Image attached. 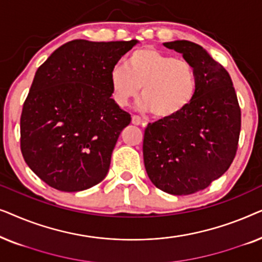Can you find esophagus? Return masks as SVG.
<instances>
[{"mask_svg":"<svg viewBox=\"0 0 262 262\" xmlns=\"http://www.w3.org/2000/svg\"><path fill=\"white\" fill-rule=\"evenodd\" d=\"M132 124L136 125V126H141V125H144L145 123L139 117L134 116V117H132Z\"/></svg>","mask_w":262,"mask_h":262,"instance_id":"1","label":"esophagus"}]
</instances>
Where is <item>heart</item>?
Masks as SVG:
<instances>
[{
	"instance_id": "heart-1",
	"label": "heart",
	"mask_w": 262,
	"mask_h": 262,
	"mask_svg": "<svg viewBox=\"0 0 262 262\" xmlns=\"http://www.w3.org/2000/svg\"><path fill=\"white\" fill-rule=\"evenodd\" d=\"M112 99L126 107L142 88V108L150 110L157 120H173L184 113L195 98L198 78L188 60L175 58L154 48L132 52L126 66L110 73Z\"/></svg>"
}]
</instances>
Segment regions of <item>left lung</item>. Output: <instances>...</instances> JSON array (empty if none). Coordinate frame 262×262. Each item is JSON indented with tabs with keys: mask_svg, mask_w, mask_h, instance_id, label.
I'll return each instance as SVG.
<instances>
[{
	"mask_svg": "<svg viewBox=\"0 0 262 262\" xmlns=\"http://www.w3.org/2000/svg\"><path fill=\"white\" fill-rule=\"evenodd\" d=\"M163 45L192 64L198 89L178 118L148 124L143 157L157 188L187 195L205 189L229 169L237 151L241 108L230 75L202 46L188 40Z\"/></svg>",
	"mask_w": 262,
	"mask_h": 262,
	"instance_id": "8db88e82",
	"label": "left lung"
}]
</instances>
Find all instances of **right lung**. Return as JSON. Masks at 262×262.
<instances>
[{"mask_svg":"<svg viewBox=\"0 0 262 262\" xmlns=\"http://www.w3.org/2000/svg\"><path fill=\"white\" fill-rule=\"evenodd\" d=\"M138 40L76 39L38 68L20 119L25 162L63 192L98 185L131 116L111 99L110 73Z\"/></svg>","mask_w":262,"mask_h":262,"instance_id":"right-lung-1","label":"right lung"}]
</instances>
